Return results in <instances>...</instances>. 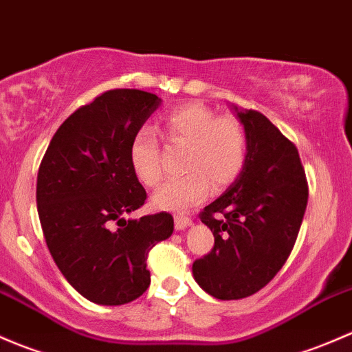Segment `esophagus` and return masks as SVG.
Instances as JSON below:
<instances>
[{
	"mask_svg": "<svg viewBox=\"0 0 352 352\" xmlns=\"http://www.w3.org/2000/svg\"><path fill=\"white\" fill-rule=\"evenodd\" d=\"M191 226V219H188V217L184 215H176L175 217V227L176 230H184L186 227Z\"/></svg>",
	"mask_w": 352,
	"mask_h": 352,
	"instance_id": "esophagus-1",
	"label": "esophagus"
}]
</instances>
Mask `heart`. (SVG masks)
Segmentation results:
<instances>
[{"mask_svg":"<svg viewBox=\"0 0 352 352\" xmlns=\"http://www.w3.org/2000/svg\"><path fill=\"white\" fill-rule=\"evenodd\" d=\"M169 142L186 146L183 171L162 184L152 197L155 208L186 212L208 197L213 188L222 190L244 171L248 161V133L242 123L220 117L200 103L169 111L162 123ZM133 175L146 186H155L162 177L159 140L149 126L135 132L129 149Z\"/></svg>","mask_w":352,"mask_h":352,"instance_id":"1","label":"heart"}]
</instances>
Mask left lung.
Returning a JSON list of instances; mask_svg holds the SVG:
<instances>
[{
    "label": "left lung",
    "mask_w": 352,
    "mask_h": 352,
    "mask_svg": "<svg viewBox=\"0 0 352 352\" xmlns=\"http://www.w3.org/2000/svg\"><path fill=\"white\" fill-rule=\"evenodd\" d=\"M234 108L248 133V161L229 190L200 213L215 244L193 263L195 281L219 300L254 295L276 276L309 201L295 144L259 111Z\"/></svg>",
    "instance_id": "left-lung-1"
}]
</instances>
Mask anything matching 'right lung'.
<instances>
[{"label":"right lung","instance_id":"add662e5","mask_svg":"<svg viewBox=\"0 0 352 352\" xmlns=\"http://www.w3.org/2000/svg\"><path fill=\"white\" fill-rule=\"evenodd\" d=\"M161 98L110 89L57 129L37 176V210L50 256L69 285L98 305H123L151 285L147 254L171 237V213L139 220L147 193L130 164L133 135Z\"/></svg>","mask_w":352,"mask_h":352}]
</instances>
